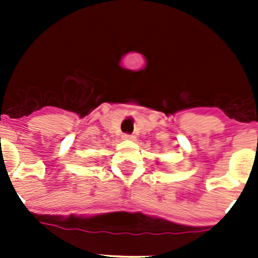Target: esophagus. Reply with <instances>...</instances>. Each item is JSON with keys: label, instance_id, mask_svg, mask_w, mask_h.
Masks as SVG:
<instances>
[{"label": "esophagus", "instance_id": "esophagus-1", "mask_svg": "<svg viewBox=\"0 0 258 258\" xmlns=\"http://www.w3.org/2000/svg\"><path fill=\"white\" fill-rule=\"evenodd\" d=\"M122 138H124V140H126V141H132V140H134V138H136V137H134L133 134H127V133H125V134H122Z\"/></svg>", "mask_w": 258, "mask_h": 258}]
</instances>
